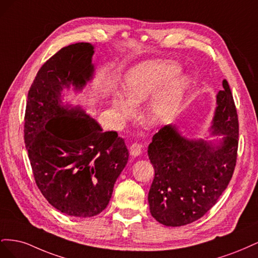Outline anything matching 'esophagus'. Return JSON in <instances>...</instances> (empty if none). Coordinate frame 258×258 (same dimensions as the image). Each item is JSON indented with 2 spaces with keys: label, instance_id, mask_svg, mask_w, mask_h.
Masks as SVG:
<instances>
[{
  "label": "esophagus",
  "instance_id": "34e87169",
  "mask_svg": "<svg viewBox=\"0 0 258 258\" xmlns=\"http://www.w3.org/2000/svg\"><path fill=\"white\" fill-rule=\"evenodd\" d=\"M142 153V145L138 144V143H134L130 146V156L131 157H138V156L141 155Z\"/></svg>",
  "mask_w": 258,
  "mask_h": 258
}]
</instances>
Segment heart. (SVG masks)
Here are the masks:
<instances>
[{"label":"heart","instance_id":"1","mask_svg":"<svg viewBox=\"0 0 258 258\" xmlns=\"http://www.w3.org/2000/svg\"><path fill=\"white\" fill-rule=\"evenodd\" d=\"M182 67L172 60H146L132 68L126 75L127 98L117 96L112 106L117 119H128L136 113V105L154 95L145 111L146 121L154 127L162 126L178 114L190 88L191 81L180 75Z\"/></svg>","mask_w":258,"mask_h":258}]
</instances>
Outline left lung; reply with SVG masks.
Listing matches in <instances>:
<instances>
[{
    "mask_svg": "<svg viewBox=\"0 0 258 258\" xmlns=\"http://www.w3.org/2000/svg\"><path fill=\"white\" fill-rule=\"evenodd\" d=\"M217 92L209 128L212 140L185 137L168 124L153 137L148 158L155 177L148 192L152 216L177 227L199 220L227 188L236 166L239 124L227 81Z\"/></svg>",
    "mask_w": 258,
    "mask_h": 258,
    "instance_id": "8db88e82",
    "label": "left lung"
}]
</instances>
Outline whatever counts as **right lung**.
<instances>
[{"label": "right lung", "mask_w": 258, "mask_h": 258, "mask_svg": "<svg viewBox=\"0 0 258 258\" xmlns=\"http://www.w3.org/2000/svg\"><path fill=\"white\" fill-rule=\"evenodd\" d=\"M93 53L90 43H76L46 61L29 90L25 117L37 187L60 212L84 218L107 207L129 158L117 132H103L82 106L63 102L64 89L82 92L93 80Z\"/></svg>", "instance_id": "right-lung-1"}]
</instances>
